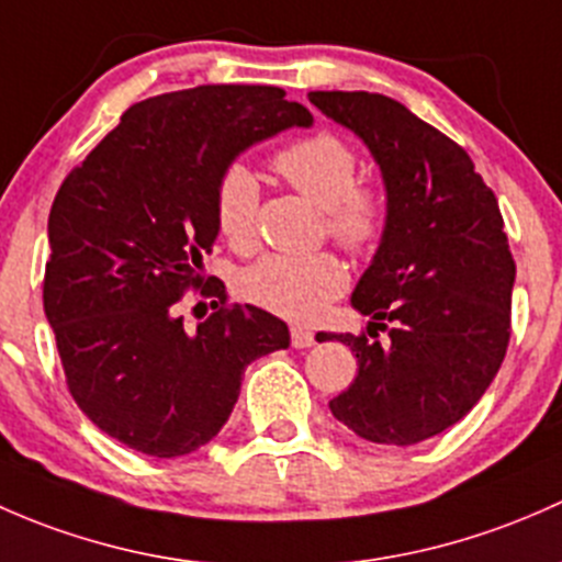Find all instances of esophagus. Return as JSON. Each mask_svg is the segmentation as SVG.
<instances>
[{"label": "esophagus", "mask_w": 562, "mask_h": 562, "mask_svg": "<svg viewBox=\"0 0 562 562\" xmlns=\"http://www.w3.org/2000/svg\"><path fill=\"white\" fill-rule=\"evenodd\" d=\"M314 346V333L303 327H292V349H308Z\"/></svg>", "instance_id": "obj_1"}]
</instances>
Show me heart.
<instances>
[{
	"label": "heart",
	"mask_w": 562,
	"mask_h": 562,
	"mask_svg": "<svg viewBox=\"0 0 562 562\" xmlns=\"http://www.w3.org/2000/svg\"><path fill=\"white\" fill-rule=\"evenodd\" d=\"M273 167L322 207L335 240L362 251L381 235L384 202L373 189L357 187V154L349 143L322 132L281 148ZM257 202L259 183L248 167L233 165L224 170L216 189V224L235 248L251 246L257 235ZM344 289L346 268L333 254H273L243 276V292L251 303L292 322H316Z\"/></svg>",
	"instance_id": "1"
}]
</instances>
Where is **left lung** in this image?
Returning <instances> with one entry per match:
<instances>
[{
  "mask_svg": "<svg viewBox=\"0 0 562 562\" xmlns=\"http://www.w3.org/2000/svg\"><path fill=\"white\" fill-rule=\"evenodd\" d=\"M355 132L381 170L386 216L379 248L351 292L368 334L392 323L391 344L319 333L357 357L355 384L329 401L349 430L411 447L479 403L506 357L514 268L493 189L471 156L401 102L368 91H311Z\"/></svg>",
  "mask_w": 562,
  "mask_h": 562,
  "instance_id": "8db88e82",
  "label": "left lung"
}]
</instances>
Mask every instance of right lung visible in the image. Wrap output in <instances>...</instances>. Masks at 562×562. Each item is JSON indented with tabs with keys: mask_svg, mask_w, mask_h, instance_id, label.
Segmentation results:
<instances>
[{
	"mask_svg": "<svg viewBox=\"0 0 562 562\" xmlns=\"http://www.w3.org/2000/svg\"><path fill=\"white\" fill-rule=\"evenodd\" d=\"M276 86H196L132 105L61 183L48 216L43 305L67 386L115 441L151 457L205 447L243 370L286 349L257 305L187 333L176 303L218 238L216 189L243 151L314 115ZM224 303V294L218 292Z\"/></svg>",
	"mask_w": 562,
	"mask_h": 562,
	"instance_id": "obj_1",
	"label": "right lung"
}]
</instances>
